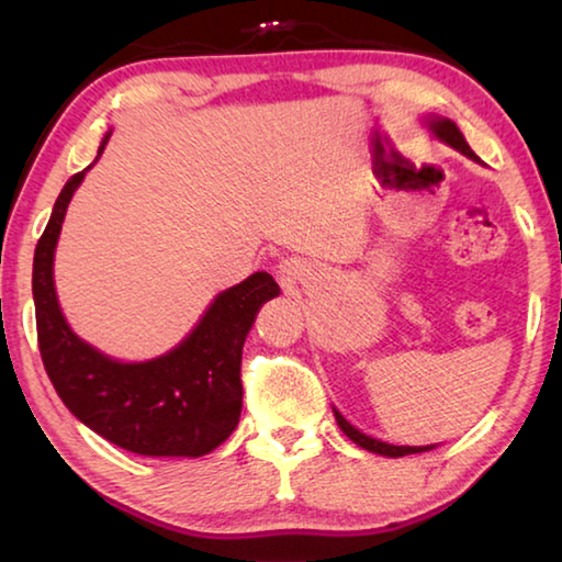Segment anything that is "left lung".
I'll list each match as a JSON object with an SVG mask.
<instances>
[{
	"instance_id": "8db88e82",
	"label": "left lung",
	"mask_w": 562,
	"mask_h": 562,
	"mask_svg": "<svg viewBox=\"0 0 562 562\" xmlns=\"http://www.w3.org/2000/svg\"><path fill=\"white\" fill-rule=\"evenodd\" d=\"M429 126H431V131H434V136L441 138L443 144H449V146H453L456 150H461V154L469 156L471 160H479V156H475L473 150H471V146L465 144L463 133L459 131V126H456L453 121H449V119H434V121L429 123ZM335 418H337L339 429L345 431L351 441H355L357 446H361V449H367V451H372V453H379V456H392V459H398V456L422 453V451L434 449V446H394V443L372 439V436L357 431L355 426H351V424L347 422V418L337 412V408H335Z\"/></svg>"
}]
</instances>
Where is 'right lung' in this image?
<instances>
[{"label": "right lung", "mask_w": 562, "mask_h": 562, "mask_svg": "<svg viewBox=\"0 0 562 562\" xmlns=\"http://www.w3.org/2000/svg\"><path fill=\"white\" fill-rule=\"evenodd\" d=\"M87 170L66 180L34 250L32 292L44 369L66 408L106 441L140 456L198 459L217 449L240 422L245 337L280 288L272 274L255 272L217 294L198 327L168 355L138 364L103 357L66 325L54 290V247Z\"/></svg>", "instance_id": "obj_1"}]
</instances>
